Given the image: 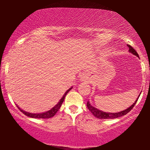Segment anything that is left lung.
<instances>
[{"label":"left lung","instance_id":"left-lung-1","mask_svg":"<svg viewBox=\"0 0 150 150\" xmlns=\"http://www.w3.org/2000/svg\"><path fill=\"white\" fill-rule=\"evenodd\" d=\"M128 46L129 48V51H130V52H132V54H134V55H136V56L139 57V54H138V53L136 52V50H135L132 46H130V45H128ZM139 98V96L137 98V99L136 100V101L134 102V103L133 104L132 106H130V107L127 108V109L122 110V111L119 112H115V113H111V112H105L101 111V110H98V109H97V108H94L93 106H92L91 104H89V101H88L87 103V106L88 109H89L90 111L91 112V113L93 114V115L96 117H97L98 119H115V118L120 117H122L123 115H125L128 113V112L132 109L133 107H134L135 104L137 103V102L138 101Z\"/></svg>","mask_w":150,"mask_h":150}]
</instances>
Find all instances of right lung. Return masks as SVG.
Returning a JSON list of instances; mask_svg holds the SVG:
<instances>
[{"label": "right lung", "instance_id": "1", "mask_svg": "<svg viewBox=\"0 0 150 150\" xmlns=\"http://www.w3.org/2000/svg\"><path fill=\"white\" fill-rule=\"evenodd\" d=\"M72 89V87L70 88V89H69L67 91L65 92V93L63 95V98H61V99L60 100V101L59 102V103L57 104L56 106H54V107H53L52 109L48 110V111L47 112H43V113H39V114H35V113H29V112H25L24 110L20 109V108L19 107H18V108H19L20 111H21L22 112H23V113L25 115L28 116V117H32V118H38V119H47V118H51L53 116L55 115V114L57 113V111L59 110V108H60L61 106L62 105V103L64 101V99H65V96L67 95V93H68V92L70 91V90Z\"/></svg>", "mask_w": 150, "mask_h": 150}]
</instances>
